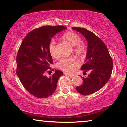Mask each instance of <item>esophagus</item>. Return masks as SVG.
I'll return each mask as SVG.
<instances>
[{
	"mask_svg": "<svg viewBox=\"0 0 127 127\" xmlns=\"http://www.w3.org/2000/svg\"><path fill=\"white\" fill-rule=\"evenodd\" d=\"M64 74H65V75H67V76H69V77H70L71 78H72L74 76V75L73 74H70V73H67V72H65V73H64Z\"/></svg>",
	"mask_w": 127,
	"mask_h": 127,
	"instance_id": "34e87169",
	"label": "esophagus"
}]
</instances>
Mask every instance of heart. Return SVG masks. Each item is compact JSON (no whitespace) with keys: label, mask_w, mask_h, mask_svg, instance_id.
Masks as SVG:
<instances>
[{"label":"heart","mask_w":127,"mask_h":127,"mask_svg":"<svg viewBox=\"0 0 127 127\" xmlns=\"http://www.w3.org/2000/svg\"><path fill=\"white\" fill-rule=\"evenodd\" d=\"M63 38L71 45L74 46V50L78 54H82L85 51V46L81 42V38L73 32L69 31L63 35ZM54 39L50 40L49 44V50L50 55L56 58L59 56ZM78 60L74 57H63L60 58L56 63V67L65 72H72L74 68L78 65Z\"/></svg>","instance_id":"obj_1"}]
</instances>
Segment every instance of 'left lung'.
<instances>
[{"instance_id":"obj_1","label":"left lung","mask_w":127,"mask_h":127,"mask_svg":"<svg viewBox=\"0 0 127 127\" xmlns=\"http://www.w3.org/2000/svg\"><path fill=\"white\" fill-rule=\"evenodd\" d=\"M81 33L88 42L87 53L85 64L81 69L89 72L86 77H82L83 84L76 88L77 91L83 95L94 93L103 87L111 75L113 63L107 46L93 32L83 28H72Z\"/></svg>"}]
</instances>
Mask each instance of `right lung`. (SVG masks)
I'll list each match as a JSON object with an SVG mask.
<instances>
[{"mask_svg": "<svg viewBox=\"0 0 127 127\" xmlns=\"http://www.w3.org/2000/svg\"><path fill=\"white\" fill-rule=\"evenodd\" d=\"M67 27L43 26L28 33L24 38L16 57V73L24 88L32 95L46 98L54 93L59 78L63 73L55 70L53 75H45L53 64L49 44L54 35Z\"/></svg>", "mask_w": 127, "mask_h": 127, "instance_id": "1", "label": "right lung"}]
</instances>
